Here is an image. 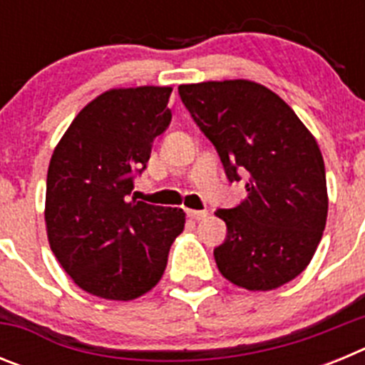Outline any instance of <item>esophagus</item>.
I'll return each instance as SVG.
<instances>
[{
    "instance_id": "34e87169",
    "label": "esophagus",
    "mask_w": 365,
    "mask_h": 365,
    "mask_svg": "<svg viewBox=\"0 0 365 365\" xmlns=\"http://www.w3.org/2000/svg\"><path fill=\"white\" fill-rule=\"evenodd\" d=\"M186 214H188V217L195 219V221H201V219H205L206 215H208V212L206 210H186Z\"/></svg>"
}]
</instances>
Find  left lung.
Listing matches in <instances>:
<instances>
[{
    "label": "left lung",
    "mask_w": 365,
    "mask_h": 365,
    "mask_svg": "<svg viewBox=\"0 0 365 365\" xmlns=\"http://www.w3.org/2000/svg\"><path fill=\"white\" fill-rule=\"evenodd\" d=\"M182 104L215 146L228 180L248 195L217 210L227 240L219 272L248 291H272L307 269L327 221V182L316 138L276 93L250 80L179 86Z\"/></svg>",
    "instance_id": "obj_1"
}]
</instances>
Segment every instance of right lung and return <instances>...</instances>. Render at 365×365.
Segmentation results:
<instances>
[{
    "mask_svg": "<svg viewBox=\"0 0 365 365\" xmlns=\"http://www.w3.org/2000/svg\"><path fill=\"white\" fill-rule=\"evenodd\" d=\"M172 87L109 89L76 115L47 172L51 250L82 291L130 302L163 278L185 212L131 199L155 137L172 120Z\"/></svg>",
    "mask_w": 365,
    "mask_h": 365,
    "instance_id": "obj_1",
    "label": "right lung"
}]
</instances>
